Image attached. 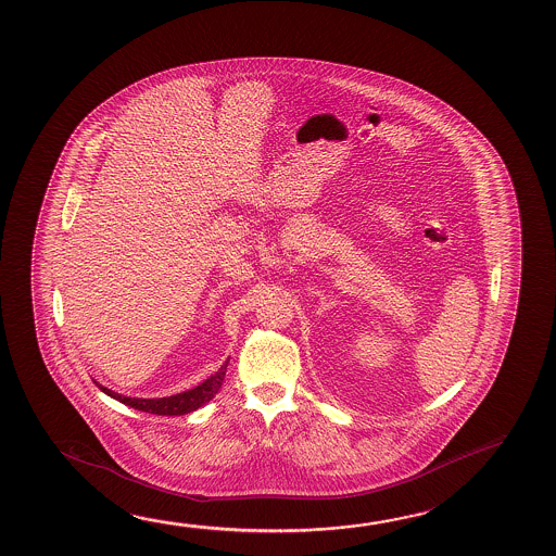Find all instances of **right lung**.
<instances>
[{
  "label": "right lung",
  "instance_id": "1",
  "mask_svg": "<svg viewBox=\"0 0 556 556\" xmlns=\"http://www.w3.org/2000/svg\"><path fill=\"white\" fill-rule=\"evenodd\" d=\"M227 364H229V359L223 364L222 368L215 371L214 376L207 377L204 383L198 384L194 389L185 391V393L173 394V396H163V399H130V396H125V394L115 393V391L108 389V387L96 384L108 396L127 404V406L135 408V410L157 414V416H182V414H188V412L198 410L200 406H204L205 402L214 399L217 391L222 389Z\"/></svg>",
  "mask_w": 556,
  "mask_h": 556
}]
</instances>
